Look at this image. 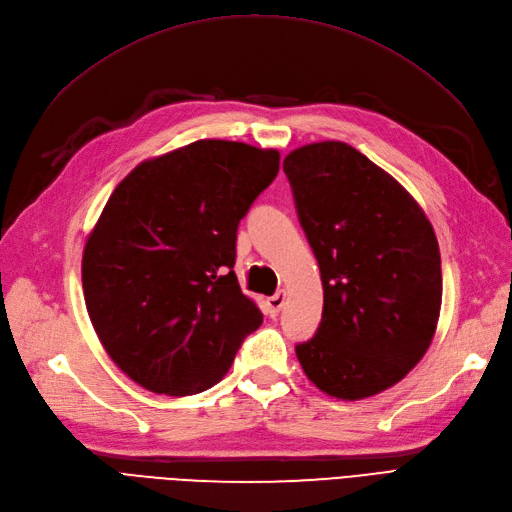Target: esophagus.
I'll use <instances>...</instances> for the list:
<instances>
[{
  "label": "esophagus",
  "instance_id": "obj_1",
  "mask_svg": "<svg viewBox=\"0 0 512 512\" xmlns=\"http://www.w3.org/2000/svg\"><path fill=\"white\" fill-rule=\"evenodd\" d=\"M284 301H286V292L284 290H280V292H275L273 297L267 301V305H269V314H271V318H275L277 314H280V309L284 307Z\"/></svg>",
  "mask_w": 512,
  "mask_h": 512
}]
</instances>
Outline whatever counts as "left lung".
Here are the masks:
<instances>
[{"mask_svg": "<svg viewBox=\"0 0 512 512\" xmlns=\"http://www.w3.org/2000/svg\"><path fill=\"white\" fill-rule=\"evenodd\" d=\"M284 173L324 290L320 327L297 359L335 399L378 395L408 376L436 335V232L404 185L342 141L290 151Z\"/></svg>", "mask_w": 512, "mask_h": 512, "instance_id": "obj_1", "label": "left lung"}]
</instances>
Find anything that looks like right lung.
<instances>
[{"label": "right lung", "mask_w": 512, "mask_h": 512, "mask_svg": "<svg viewBox=\"0 0 512 512\" xmlns=\"http://www.w3.org/2000/svg\"><path fill=\"white\" fill-rule=\"evenodd\" d=\"M280 170V151L205 138L138 164L83 250L87 314L143 389L185 397L218 384L262 324L237 282V228Z\"/></svg>", "instance_id": "right-lung-1"}]
</instances>
